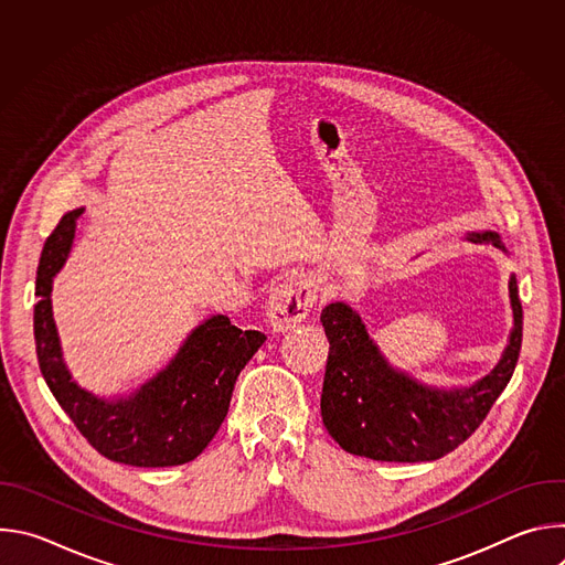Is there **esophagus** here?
<instances>
[{"label":"esophagus","mask_w":565,"mask_h":565,"mask_svg":"<svg viewBox=\"0 0 565 565\" xmlns=\"http://www.w3.org/2000/svg\"><path fill=\"white\" fill-rule=\"evenodd\" d=\"M317 301V286L306 275H292L268 297V319L275 331H290L308 317Z\"/></svg>","instance_id":"1"}]
</instances>
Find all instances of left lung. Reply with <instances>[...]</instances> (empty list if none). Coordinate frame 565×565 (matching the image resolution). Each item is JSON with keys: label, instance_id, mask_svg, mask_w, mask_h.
<instances>
[{"label": "left lung", "instance_id": "8db88e82", "mask_svg": "<svg viewBox=\"0 0 565 565\" xmlns=\"http://www.w3.org/2000/svg\"><path fill=\"white\" fill-rule=\"evenodd\" d=\"M471 244L505 250L497 232H467ZM512 331L499 364L469 386H431L395 369L344 301L321 310L329 362L321 386V420L349 454L388 462L436 460L465 443L508 386L521 353L523 308L510 275Z\"/></svg>", "mask_w": 565, "mask_h": 565}]
</instances>
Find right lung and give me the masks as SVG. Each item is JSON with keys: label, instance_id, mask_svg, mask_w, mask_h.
<instances>
[{"label": "right lung", "instance_id": "1", "mask_svg": "<svg viewBox=\"0 0 565 565\" xmlns=\"http://www.w3.org/2000/svg\"><path fill=\"white\" fill-rule=\"evenodd\" d=\"M85 207L66 212L46 238L35 279V351L57 405L105 458L134 467H172L194 460L227 416L234 382L266 342L212 315L188 335L166 369L129 395L100 397L79 386L62 358L53 319V279L64 268L75 223Z\"/></svg>", "mask_w": 565, "mask_h": 565}]
</instances>
